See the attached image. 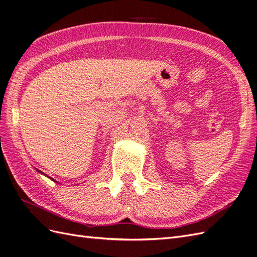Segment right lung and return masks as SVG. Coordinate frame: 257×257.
<instances>
[{
  "label": "right lung",
  "mask_w": 257,
  "mask_h": 257,
  "mask_svg": "<svg viewBox=\"0 0 257 257\" xmlns=\"http://www.w3.org/2000/svg\"><path fill=\"white\" fill-rule=\"evenodd\" d=\"M37 171H38V170H37ZM38 172H39V173H40V174H44V173H43V172H40V171H38ZM45 175H46V174H45ZM46 176H47V175H46ZM47 177H48V176H47ZM49 178H50V179H52V180H53V181H55V183H57V181H56V180H54V179H53V178H51V177H49ZM57 184H59V183H57Z\"/></svg>",
  "instance_id": "right-lung-1"
}]
</instances>
